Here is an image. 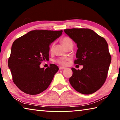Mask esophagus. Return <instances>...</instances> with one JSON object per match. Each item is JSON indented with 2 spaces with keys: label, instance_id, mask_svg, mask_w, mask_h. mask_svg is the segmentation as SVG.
Wrapping results in <instances>:
<instances>
[{
  "label": "esophagus",
  "instance_id": "obj_1",
  "mask_svg": "<svg viewBox=\"0 0 120 120\" xmlns=\"http://www.w3.org/2000/svg\"><path fill=\"white\" fill-rule=\"evenodd\" d=\"M64 69H66V68L64 67H59V70H64Z\"/></svg>",
  "mask_w": 120,
  "mask_h": 120
}]
</instances>
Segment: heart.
Instances as JSON below:
<instances>
[{"mask_svg": "<svg viewBox=\"0 0 120 120\" xmlns=\"http://www.w3.org/2000/svg\"><path fill=\"white\" fill-rule=\"evenodd\" d=\"M61 42L63 44V45L66 46L69 43H70V42H72V40L68 36H64V37L61 38ZM53 48V45H52L51 46L50 50L52 51ZM69 60V59L68 58H61L56 60V64L61 65V66H66Z\"/></svg>", "mask_w": 120, "mask_h": 120, "instance_id": "heart-1", "label": "heart"}]
</instances>
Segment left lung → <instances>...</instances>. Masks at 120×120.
I'll list each match as a JSON object with an SVG mask.
<instances>
[{"mask_svg": "<svg viewBox=\"0 0 120 120\" xmlns=\"http://www.w3.org/2000/svg\"><path fill=\"white\" fill-rule=\"evenodd\" d=\"M64 31L77 43L74 64L83 66L81 70L71 68L70 84L81 94H93L104 84L108 74L111 56L107 42L89 28H73Z\"/></svg>", "mask_w": 120, "mask_h": 120, "instance_id": "8db88e82", "label": "left lung"}]
</instances>
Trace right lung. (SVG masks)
Segmentation results:
<instances>
[{
  "mask_svg": "<svg viewBox=\"0 0 120 120\" xmlns=\"http://www.w3.org/2000/svg\"><path fill=\"white\" fill-rule=\"evenodd\" d=\"M62 33V30H35L14 41L8 64L13 82L22 92L37 95L49 86L59 68L52 64L46 69L40 65L49 60L50 44Z\"/></svg>",
  "mask_w": 120,
  "mask_h": 120,
  "instance_id": "right-lung-1",
  "label": "right lung"
}]
</instances>
